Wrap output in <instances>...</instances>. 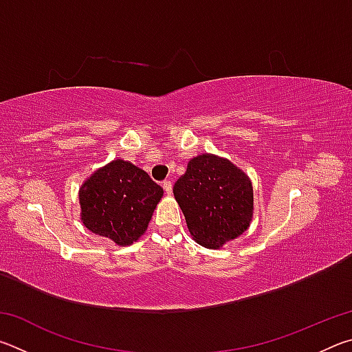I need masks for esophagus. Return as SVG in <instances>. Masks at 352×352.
Masks as SVG:
<instances>
[{"label":"esophagus","instance_id":"1","mask_svg":"<svg viewBox=\"0 0 352 352\" xmlns=\"http://www.w3.org/2000/svg\"><path fill=\"white\" fill-rule=\"evenodd\" d=\"M163 188H164V192H166V194L172 195V183H170V180H166V182L163 183Z\"/></svg>","mask_w":352,"mask_h":352}]
</instances>
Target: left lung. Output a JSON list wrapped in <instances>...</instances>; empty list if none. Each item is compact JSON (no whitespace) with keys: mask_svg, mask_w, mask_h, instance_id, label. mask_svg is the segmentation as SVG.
Listing matches in <instances>:
<instances>
[{"mask_svg":"<svg viewBox=\"0 0 352 352\" xmlns=\"http://www.w3.org/2000/svg\"><path fill=\"white\" fill-rule=\"evenodd\" d=\"M192 239L219 250L239 237L253 219V184L230 160L201 153L188 163L174 186Z\"/></svg>","mask_w":352,"mask_h":352,"instance_id":"8db88e82","label":"left lung"}]
</instances>
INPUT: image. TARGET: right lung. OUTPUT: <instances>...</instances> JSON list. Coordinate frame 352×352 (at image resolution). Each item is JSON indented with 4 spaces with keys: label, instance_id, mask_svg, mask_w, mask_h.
<instances>
[{
    "label": "right lung",
    "instance_id": "obj_1",
    "mask_svg": "<svg viewBox=\"0 0 352 352\" xmlns=\"http://www.w3.org/2000/svg\"><path fill=\"white\" fill-rule=\"evenodd\" d=\"M163 194L146 170L116 158L82 183L80 220L91 233L119 247L132 245L144 234Z\"/></svg>",
    "mask_w": 352,
    "mask_h": 352
}]
</instances>
